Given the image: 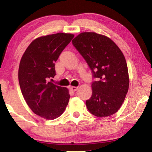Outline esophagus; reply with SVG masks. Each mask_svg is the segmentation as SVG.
Instances as JSON below:
<instances>
[{"mask_svg":"<svg viewBox=\"0 0 152 152\" xmlns=\"http://www.w3.org/2000/svg\"><path fill=\"white\" fill-rule=\"evenodd\" d=\"M70 88V90H71L72 91H74V92H75V91H76L77 90L78 87H76V86H71Z\"/></svg>","mask_w":152,"mask_h":152,"instance_id":"obj_1","label":"esophagus"}]
</instances>
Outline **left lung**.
<instances>
[{
  "label": "left lung",
  "instance_id": "left-lung-1",
  "mask_svg": "<svg viewBox=\"0 0 152 152\" xmlns=\"http://www.w3.org/2000/svg\"><path fill=\"white\" fill-rule=\"evenodd\" d=\"M97 79L91 84L93 93L86 101L87 109L97 117L115 113L128 92L129 73L124 56L107 37L82 32L72 41Z\"/></svg>",
  "mask_w": 152,
  "mask_h": 152
}]
</instances>
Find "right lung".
<instances>
[{
    "label": "right lung",
    "instance_id": "obj_1",
    "mask_svg": "<svg viewBox=\"0 0 152 152\" xmlns=\"http://www.w3.org/2000/svg\"><path fill=\"white\" fill-rule=\"evenodd\" d=\"M74 35L57 33L39 37L25 51L18 68V82L27 104L46 120L59 117L70 99L65 87L54 84L55 61Z\"/></svg>",
    "mask_w": 152,
    "mask_h": 152
}]
</instances>
